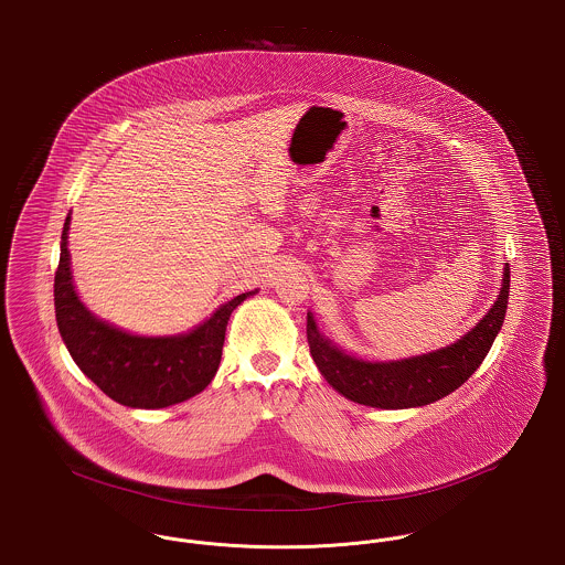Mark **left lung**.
I'll list each match as a JSON object with an SVG mask.
<instances>
[{
    "label": "left lung",
    "mask_w": 565,
    "mask_h": 565,
    "mask_svg": "<svg viewBox=\"0 0 565 565\" xmlns=\"http://www.w3.org/2000/svg\"><path fill=\"white\" fill-rule=\"evenodd\" d=\"M509 286L511 271L507 265L494 307L471 332L446 349L402 362H363L342 353L339 347L319 334L316 321L309 313L307 340L313 362L323 379L340 395L355 404L383 409L427 406L469 381V376L486 360L504 321Z\"/></svg>",
    "instance_id": "1"
}]
</instances>
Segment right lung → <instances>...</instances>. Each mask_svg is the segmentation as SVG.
Returning <instances> with one entry per match:
<instances>
[{"label":"right lung","mask_w":565,"mask_h":565,"mask_svg":"<svg viewBox=\"0 0 565 565\" xmlns=\"http://www.w3.org/2000/svg\"><path fill=\"white\" fill-rule=\"evenodd\" d=\"M67 231L68 216L54 275V307L73 362L121 406L156 409L202 393L218 370L228 317L254 292L235 296L184 337H132L96 319L79 302L71 281Z\"/></svg>","instance_id":"obj_1"}]
</instances>
